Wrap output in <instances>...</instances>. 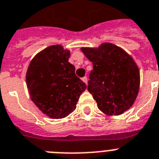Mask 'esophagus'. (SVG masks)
I'll use <instances>...</instances> for the list:
<instances>
[{
    "label": "esophagus",
    "mask_w": 159,
    "mask_h": 159,
    "mask_svg": "<svg viewBox=\"0 0 159 159\" xmlns=\"http://www.w3.org/2000/svg\"><path fill=\"white\" fill-rule=\"evenodd\" d=\"M81 80H82V81H83L85 84H87L88 79H87V78H86V77H84V78H81Z\"/></svg>",
    "instance_id": "1"
}]
</instances>
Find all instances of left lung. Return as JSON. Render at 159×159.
Listing matches in <instances>:
<instances>
[{"label": "left lung", "mask_w": 159, "mask_h": 159, "mask_svg": "<svg viewBox=\"0 0 159 159\" xmlns=\"http://www.w3.org/2000/svg\"><path fill=\"white\" fill-rule=\"evenodd\" d=\"M81 50L93 62L88 90L98 108L109 116L127 111L134 103L140 86V71L134 58L121 47L109 42Z\"/></svg>", "instance_id": "1"}]
</instances>
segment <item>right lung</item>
I'll return each instance as SVG.
<instances>
[{"label":"right lung","mask_w":159,"mask_h":159,"mask_svg":"<svg viewBox=\"0 0 159 159\" xmlns=\"http://www.w3.org/2000/svg\"><path fill=\"white\" fill-rule=\"evenodd\" d=\"M70 51L50 45L34 56L26 72L30 98L41 112L53 119L66 118L76 109L86 85L69 62Z\"/></svg>","instance_id":"obj_1"}]
</instances>
